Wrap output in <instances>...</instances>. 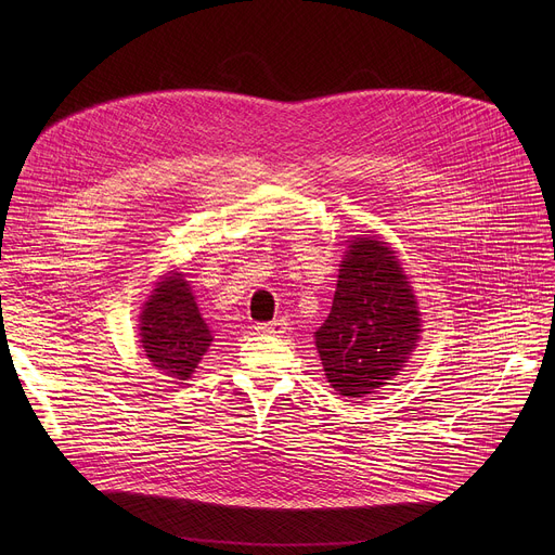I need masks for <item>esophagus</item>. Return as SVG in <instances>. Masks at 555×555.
<instances>
[{"mask_svg": "<svg viewBox=\"0 0 555 555\" xmlns=\"http://www.w3.org/2000/svg\"><path fill=\"white\" fill-rule=\"evenodd\" d=\"M261 334H270V336H283L287 332V323L285 321H272V323H263L257 327Z\"/></svg>", "mask_w": 555, "mask_h": 555, "instance_id": "esophagus-1", "label": "esophagus"}]
</instances>
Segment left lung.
Returning a JSON list of instances; mask_svg holds the SVG:
<instances>
[{
	"instance_id": "obj_1",
	"label": "left lung",
	"mask_w": 555,
	"mask_h": 555,
	"mask_svg": "<svg viewBox=\"0 0 555 555\" xmlns=\"http://www.w3.org/2000/svg\"><path fill=\"white\" fill-rule=\"evenodd\" d=\"M406 274L384 242L356 236L340 266L334 305L315 332L323 369L345 398H364L404 366L420 340Z\"/></svg>"
}]
</instances>
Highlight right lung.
Returning a JSON list of instances; mask_svg holds the SVG:
<instances>
[{
	"instance_id": "obj_1",
	"label": "right lung",
	"mask_w": 555,
	"mask_h": 555,
	"mask_svg": "<svg viewBox=\"0 0 555 555\" xmlns=\"http://www.w3.org/2000/svg\"><path fill=\"white\" fill-rule=\"evenodd\" d=\"M140 343L151 364L169 377L189 379L197 369L212 336L184 274L167 276L144 302Z\"/></svg>"
}]
</instances>
